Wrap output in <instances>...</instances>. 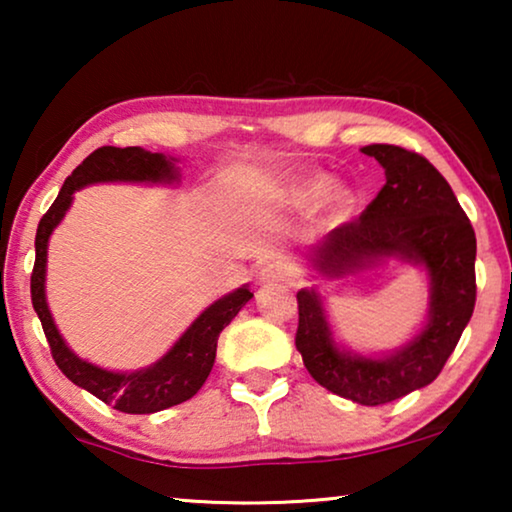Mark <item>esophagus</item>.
Wrapping results in <instances>:
<instances>
[{"label":"esophagus","mask_w":512,"mask_h":512,"mask_svg":"<svg viewBox=\"0 0 512 512\" xmlns=\"http://www.w3.org/2000/svg\"><path fill=\"white\" fill-rule=\"evenodd\" d=\"M289 279H293L291 270L282 263H270L258 272V282H289Z\"/></svg>","instance_id":"esophagus-1"}]
</instances>
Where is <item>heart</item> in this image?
<instances>
[{
	"label": "heart",
	"instance_id": "obj_1",
	"mask_svg": "<svg viewBox=\"0 0 512 512\" xmlns=\"http://www.w3.org/2000/svg\"><path fill=\"white\" fill-rule=\"evenodd\" d=\"M333 181L324 172H310L296 179L289 188V198L296 205H312L319 200L321 221L338 223L349 214L354 205V195L345 186H331Z\"/></svg>",
	"mask_w": 512,
	"mask_h": 512
}]
</instances>
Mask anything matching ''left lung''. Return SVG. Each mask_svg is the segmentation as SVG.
<instances>
[{
	"mask_svg": "<svg viewBox=\"0 0 512 512\" xmlns=\"http://www.w3.org/2000/svg\"><path fill=\"white\" fill-rule=\"evenodd\" d=\"M384 167L387 184L359 219L342 223L312 251L326 275L340 277L377 258L422 263L431 277L429 324L384 359L338 349L314 291H298L296 349L314 380L361 405H384L431 384L457 347L475 307V230L443 174L396 144L361 149Z\"/></svg>",
	"mask_w": 512,
	"mask_h": 512,
	"instance_id": "1",
	"label": "left lung"
}]
</instances>
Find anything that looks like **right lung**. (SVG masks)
<instances>
[{
	"label": "right lung",
	"instance_id": "1",
	"mask_svg": "<svg viewBox=\"0 0 512 512\" xmlns=\"http://www.w3.org/2000/svg\"><path fill=\"white\" fill-rule=\"evenodd\" d=\"M177 179V170L163 153H151L139 149V146H100L90 153L76 170L69 174L62 184L58 198L48 212L41 216L37 237H34V258L30 293L34 312L39 314L41 328H44L51 356L62 373L72 380L76 387H83L90 394L100 398L118 412L128 415H149L172 405H179L198 394L202 384L212 373L216 359V342L223 328L235 319V314L242 310L244 303H249L251 293L247 286L237 289L230 296L216 300L212 307H207L191 328L181 335L177 345L167 352L151 368L137 370V373H109L93 366V363L81 361L79 356L69 352L65 340L60 338L55 328L51 312L46 305L44 279H46V247L53 228L62 221V216L72 205L74 191L97 184V181H172Z\"/></svg>",
	"mask_w": 512,
	"mask_h": 512
}]
</instances>
